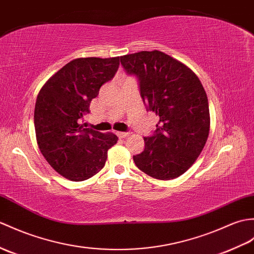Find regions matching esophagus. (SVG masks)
I'll return each mask as SVG.
<instances>
[{
	"label": "esophagus",
	"mask_w": 254,
	"mask_h": 254,
	"mask_svg": "<svg viewBox=\"0 0 254 254\" xmlns=\"http://www.w3.org/2000/svg\"><path fill=\"white\" fill-rule=\"evenodd\" d=\"M117 135H118V136H119L120 138H125V137L127 136L128 133H127V132H118Z\"/></svg>",
	"instance_id": "esophagus-1"
}]
</instances>
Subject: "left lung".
<instances>
[{"label": "left lung", "mask_w": 254, "mask_h": 254, "mask_svg": "<svg viewBox=\"0 0 254 254\" xmlns=\"http://www.w3.org/2000/svg\"><path fill=\"white\" fill-rule=\"evenodd\" d=\"M135 75L147 111L159 117L157 128L144 137L145 148L133 156L136 167L157 180H172L197 160L209 136V103L198 76L160 51L120 57Z\"/></svg>", "instance_id": "1"}]
</instances>
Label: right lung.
I'll use <instances>...</instances> for the list:
<instances>
[{
	"label": "right lung",
	"mask_w": 254,
	"mask_h": 254,
	"mask_svg": "<svg viewBox=\"0 0 254 254\" xmlns=\"http://www.w3.org/2000/svg\"><path fill=\"white\" fill-rule=\"evenodd\" d=\"M119 64L120 57L78 58L53 75L39 93L34 108L39 148L50 166L70 181H85L98 173L108 149L117 144L115 134L85 128L81 121Z\"/></svg>",
	"instance_id": "right-lung-1"
}]
</instances>
